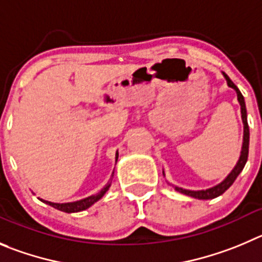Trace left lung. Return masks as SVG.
Returning <instances> with one entry per match:
<instances>
[{
	"label": "left lung",
	"mask_w": 262,
	"mask_h": 262,
	"mask_svg": "<svg viewBox=\"0 0 262 262\" xmlns=\"http://www.w3.org/2000/svg\"><path fill=\"white\" fill-rule=\"evenodd\" d=\"M225 79L227 80V85L233 89H235L236 94H238V101L241 103V108H242V119H243V123H244V137H243V147H242V154H241V158H239V161L236 163L235 168L231 170V173L222 181L220 185L217 186L212 187V189L208 190H200V191H191V190H185V189H181V187L176 186L174 189L177 191L182 192L185 195H189V196L192 198H196V199H203V200H207V199H213V198L220 196V195L224 194L229 187L231 186L234 183V181L236 180V177L239 176V173L243 170L244 165L247 163V159H248V147H249V128H248V123H247V110H246V102H244V98L242 95L241 90L236 88V85L234 84L233 81L230 80V77L224 73Z\"/></svg>",
	"instance_id": "left-lung-1"
}]
</instances>
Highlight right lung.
Segmentation results:
<instances>
[{
	"label": "right lung",
	"mask_w": 262,
	"mask_h": 262,
	"mask_svg": "<svg viewBox=\"0 0 262 262\" xmlns=\"http://www.w3.org/2000/svg\"><path fill=\"white\" fill-rule=\"evenodd\" d=\"M117 158H119V154H116V160H117ZM108 187H110V182L107 183L106 186H104L101 191L98 192V194L92 195V196H89V198H85V199H82V200H77V202L62 203V204H60V203L45 202V200H42V202H45L46 204L51 205V207H54V208L59 209V211L67 212V213H73V212H80V211H84V209L89 208L90 205L94 204L95 202H98V200L101 199V198L106 194V191L108 190Z\"/></svg>",
	"instance_id": "1"
}]
</instances>
